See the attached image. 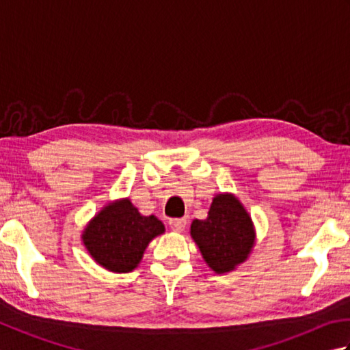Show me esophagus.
<instances>
[{
	"instance_id": "1",
	"label": "esophagus",
	"mask_w": 350,
	"mask_h": 350,
	"mask_svg": "<svg viewBox=\"0 0 350 350\" xmlns=\"http://www.w3.org/2000/svg\"><path fill=\"white\" fill-rule=\"evenodd\" d=\"M187 219L185 218H174L170 221V227L173 228V232H183L185 227H187Z\"/></svg>"
}]
</instances>
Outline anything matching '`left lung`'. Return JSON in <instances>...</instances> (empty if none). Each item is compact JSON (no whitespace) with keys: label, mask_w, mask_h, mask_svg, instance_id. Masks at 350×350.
<instances>
[{"label":"left lung","mask_w":350,"mask_h":350,"mask_svg":"<svg viewBox=\"0 0 350 350\" xmlns=\"http://www.w3.org/2000/svg\"><path fill=\"white\" fill-rule=\"evenodd\" d=\"M191 236L206 263L215 272L234 269L248 257L254 245V228L239 200L230 194L213 198L206 219H194Z\"/></svg>","instance_id":"obj_1"}]
</instances>
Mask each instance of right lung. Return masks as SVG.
Segmentation results:
<instances>
[{"label":"right lung","instance_id":"right-lung-1","mask_svg":"<svg viewBox=\"0 0 350 350\" xmlns=\"http://www.w3.org/2000/svg\"><path fill=\"white\" fill-rule=\"evenodd\" d=\"M163 230L158 218L143 217L129 200H122L96 215L83 241L90 256L105 269L131 272L143 258L148 242Z\"/></svg>","mask_w":350,"mask_h":350}]
</instances>
